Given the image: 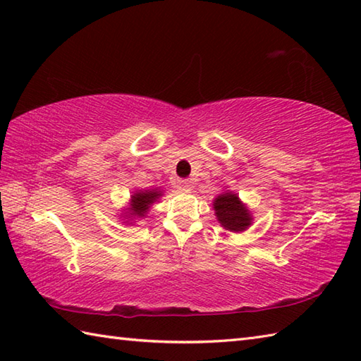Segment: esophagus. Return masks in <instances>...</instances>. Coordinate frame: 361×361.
<instances>
[{
    "label": "esophagus",
    "mask_w": 361,
    "mask_h": 361,
    "mask_svg": "<svg viewBox=\"0 0 361 361\" xmlns=\"http://www.w3.org/2000/svg\"><path fill=\"white\" fill-rule=\"evenodd\" d=\"M176 186H178L183 190H189L190 189V183L188 180H178V183H176Z\"/></svg>",
    "instance_id": "obj_1"
}]
</instances>
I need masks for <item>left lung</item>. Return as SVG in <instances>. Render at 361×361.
<instances>
[{
	"label": "left lung",
	"instance_id": "1",
	"mask_svg": "<svg viewBox=\"0 0 361 361\" xmlns=\"http://www.w3.org/2000/svg\"><path fill=\"white\" fill-rule=\"evenodd\" d=\"M214 209H216V216L221 226H225L229 231H245V228L251 225L250 212L235 194L226 192L219 195L214 200Z\"/></svg>",
	"mask_w": 361,
	"mask_h": 361
}]
</instances>
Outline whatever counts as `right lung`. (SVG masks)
I'll return each instance as SVG.
<instances>
[{
  "mask_svg": "<svg viewBox=\"0 0 361 361\" xmlns=\"http://www.w3.org/2000/svg\"><path fill=\"white\" fill-rule=\"evenodd\" d=\"M161 195V192H157V190H145V192H137L132 197V216H140L144 217V214L147 212L149 206L157 200V198Z\"/></svg>",
  "mask_w": 361,
  "mask_h": 361,
  "instance_id": "add662e5",
  "label": "right lung"
}]
</instances>
